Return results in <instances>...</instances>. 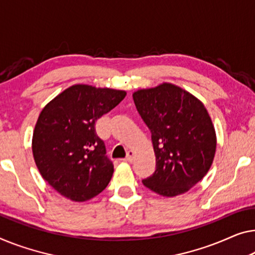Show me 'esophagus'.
I'll return each mask as SVG.
<instances>
[{
  "mask_svg": "<svg viewBox=\"0 0 255 255\" xmlns=\"http://www.w3.org/2000/svg\"><path fill=\"white\" fill-rule=\"evenodd\" d=\"M134 159H135V152L132 151V150H129V151L127 152L126 158H125V161L132 162V161H134Z\"/></svg>",
  "mask_w": 255,
  "mask_h": 255,
  "instance_id": "obj_1",
  "label": "esophagus"
}]
</instances>
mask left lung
Instances as JSON below:
<instances>
[{
	"label": "left lung",
	"instance_id": "obj_1",
	"mask_svg": "<svg viewBox=\"0 0 255 255\" xmlns=\"http://www.w3.org/2000/svg\"><path fill=\"white\" fill-rule=\"evenodd\" d=\"M136 109L151 130L154 173L143 184L162 197L188 192L214 160L216 134L205 105L181 87L162 82L132 94Z\"/></svg>",
	"mask_w": 255,
	"mask_h": 255
}]
</instances>
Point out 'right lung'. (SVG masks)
<instances>
[{"mask_svg": "<svg viewBox=\"0 0 255 255\" xmlns=\"http://www.w3.org/2000/svg\"><path fill=\"white\" fill-rule=\"evenodd\" d=\"M126 91L89 85L68 87L44 106L33 131L32 151L44 181L72 201L89 200L111 181L113 165L95 123Z\"/></svg>", "mask_w": 255, "mask_h": 255, "instance_id": "right-lung-1", "label": "right lung"}]
</instances>
